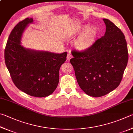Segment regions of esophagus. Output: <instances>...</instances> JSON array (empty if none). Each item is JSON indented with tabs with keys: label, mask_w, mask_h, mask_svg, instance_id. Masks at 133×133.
I'll return each mask as SVG.
<instances>
[{
	"label": "esophagus",
	"mask_w": 133,
	"mask_h": 133,
	"mask_svg": "<svg viewBox=\"0 0 133 133\" xmlns=\"http://www.w3.org/2000/svg\"><path fill=\"white\" fill-rule=\"evenodd\" d=\"M72 58V55L71 54H68V55H67V57H66V59L68 61H69L70 60L71 58Z\"/></svg>",
	"instance_id": "obj_1"
}]
</instances>
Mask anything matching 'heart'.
<instances>
[{
	"label": "heart",
	"mask_w": 133,
	"mask_h": 133,
	"mask_svg": "<svg viewBox=\"0 0 133 133\" xmlns=\"http://www.w3.org/2000/svg\"><path fill=\"white\" fill-rule=\"evenodd\" d=\"M98 29L95 26L83 25L76 30V34L81 35L75 43V46L79 51H87L94 45L98 36Z\"/></svg>",
	"instance_id": "heart-1"
}]
</instances>
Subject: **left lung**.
Segmentation results:
<instances>
[{"label": "left lung", "mask_w": 133, "mask_h": 133, "mask_svg": "<svg viewBox=\"0 0 133 133\" xmlns=\"http://www.w3.org/2000/svg\"><path fill=\"white\" fill-rule=\"evenodd\" d=\"M104 36L84 51H72L70 60L76 80L83 92L93 97H101L120 85L128 62L127 42L120 29L103 18Z\"/></svg>", "instance_id": "obj_1"}]
</instances>
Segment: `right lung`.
Segmentation results:
<instances>
[{"label":"right lung","mask_w":133,"mask_h":133,"mask_svg":"<svg viewBox=\"0 0 133 133\" xmlns=\"http://www.w3.org/2000/svg\"><path fill=\"white\" fill-rule=\"evenodd\" d=\"M32 18H26L14 27L7 41L4 60L13 83L31 96L43 97L52 94L59 82V71L67 52L56 54L32 50L21 45L22 36Z\"/></svg>","instance_id":"add662e5"}]
</instances>
